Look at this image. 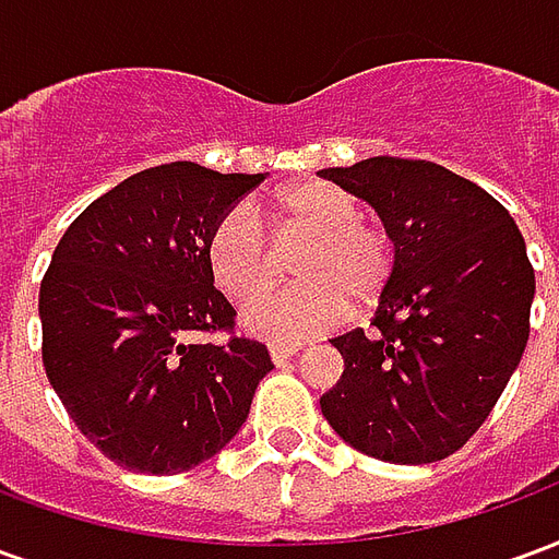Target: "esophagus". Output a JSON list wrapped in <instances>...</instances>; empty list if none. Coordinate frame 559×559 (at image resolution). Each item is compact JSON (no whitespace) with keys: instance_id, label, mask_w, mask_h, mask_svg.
Instances as JSON below:
<instances>
[{"instance_id":"esophagus-1","label":"esophagus","mask_w":559,"mask_h":559,"mask_svg":"<svg viewBox=\"0 0 559 559\" xmlns=\"http://www.w3.org/2000/svg\"><path fill=\"white\" fill-rule=\"evenodd\" d=\"M296 353H299V344H287V341H272V344H269V356H272V362L275 365L287 362Z\"/></svg>"}]
</instances>
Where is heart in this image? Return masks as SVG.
<instances>
[{
	"instance_id": "heart-1",
	"label": "heart",
	"mask_w": 559,
	"mask_h": 559,
	"mask_svg": "<svg viewBox=\"0 0 559 559\" xmlns=\"http://www.w3.org/2000/svg\"><path fill=\"white\" fill-rule=\"evenodd\" d=\"M281 221L311 236L299 257L302 284L269 293L245 308L242 323L269 341H302L338 326L356 302H371L395 269V248L374 224L362 221L359 200L338 185H293L278 200ZM209 269L218 290L248 302L272 284V251L263 221L251 206H233L209 236Z\"/></svg>"
}]
</instances>
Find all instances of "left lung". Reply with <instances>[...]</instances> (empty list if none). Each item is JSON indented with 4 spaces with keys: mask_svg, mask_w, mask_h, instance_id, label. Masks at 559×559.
Masks as SVG:
<instances>
[{
    "mask_svg": "<svg viewBox=\"0 0 559 559\" xmlns=\"http://www.w3.org/2000/svg\"><path fill=\"white\" fill-rule=\"evenodd\" d=\"M320 176L371 203L395 242L371 332L332 338L344 374L320 411L365 455L443 461L479 431L527 347L524 236L485 188L433 160L377 155Z\"/></svg>",
    "mask_w": 559,
    "mask_h": 559,
    "instance_id": "left-lung-1",
    "label": "left lung"
}]
</instances>
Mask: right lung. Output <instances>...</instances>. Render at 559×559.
<instances>
[{
	"instance_id": "right-lung-1",
	"label": "right lung",
	"mask_w": 559,
	"mask_h": 559,
	"mask_svg": "<svg viewBox=\"0 0 559 559\" xmlns=\"http://www.w3.org/2000/svg\"><path fill=\"white\" fill-rule=\"evenodd\" d=\"M263 173L191 160L148 167L80 212L44 272V371L68 416L119 467L182 473L242 428L266 344L233 335L236 311L215 290L209 236ZM194 331H227L200 345Z\"/></svg>"
}]
</instances>
